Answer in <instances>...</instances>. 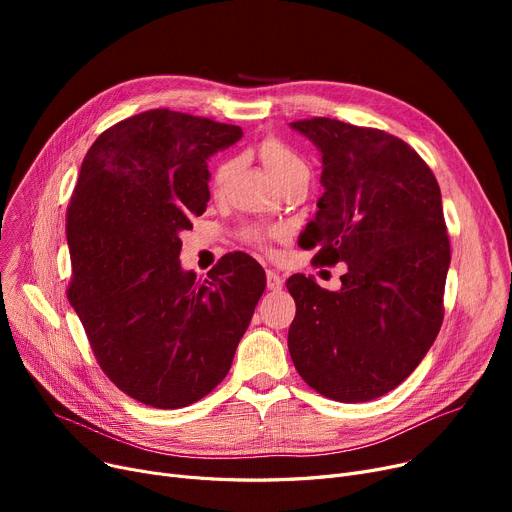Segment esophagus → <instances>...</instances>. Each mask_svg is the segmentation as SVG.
Segmentation results:
<instances>
[{
	"label": "esophagus",
	"mask_w": 512,
	"mask_h": 512,
	"mask_svg": "<svg viewBox=\"0 0 512 512\" xmlns=\"http://www.w3.org/2000/svg\"><path fill=\"white\" fill-rule=\"evenodd\" d=\"M265 276H267V288H270V290H280L282 288L284 280H282L280 274H276L274 270H267Z\"/></svg>",
	"instance_id": "34e87169"
}]
</instances>
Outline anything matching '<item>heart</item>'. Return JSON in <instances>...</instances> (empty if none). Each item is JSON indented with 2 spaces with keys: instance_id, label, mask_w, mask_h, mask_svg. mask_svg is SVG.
Segmentation results:
<instances>
[{
  "instance_id": "obj_1",
  "label": "heart",
  "mask_w": 512,
  "mask_h": 512,
  "mask_svg": "<svg viewBox=\"0 0 512 512\" xmlns=\"http://www.w3.org/2000/svg\"><path fill=\"white\" fill-rule=\"evenodd\" d=\"M257 157L263 161V166L270 172V176L276 180V184L284 182L290 176H297V174H309L307 164L299 157L297 151H292L288 145H284L280 139L276 137H265L263 141L257 143L255 147ZM238 168V161L234 157H224L218 166L213 170V178H211V188L215 195H222L234 172ZM245 240L253 242V245L267 249L270 245V240L276 238L274 230H261V228H247L242 232Z\"/></svg>"
}]
</instances>
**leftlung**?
I'll list each match as a JSON object with an SVG mask.
<instances>
[{"label":"left lung","mask_w":512,"mask_h":512,"mask_svg":"<svg viewBox=\"0 0 512 512\" xmlns=\"http://www.w3.org/2000/svg\"><path fill=\"white\" fill-rule=\"evenodd\" d=\"M290 126L324 161L305 249L346 274L338 292L303 274L286 280L297 303L288 351L321 396L367 402L405 382L440 332L450 265L440 186L394 134L330 118Z\"/></svg>","instance_id":"left-lung-1"}]
</instances>
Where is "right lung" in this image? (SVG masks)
<instances>
[{
    "label": "right lung",
    "instance_id": "add662e5",
    "mask_svg": "<svg viewBox=\"0 0 512 512\" xmlns=\"http://www.w3.org/2000/svg\"><path fill=\"white\" fill-rule=\"evenodd\" d=\"M240 126L149 110L101 132L66 211L68 301L91 351L124 394L182 409L230 371L265 290L263 267L228 253L205 280L180 267V230L209 201L207 157Z\"/></svg>",
    "mask_w": 512,
    "mask_h": 512
}]
</instances>
